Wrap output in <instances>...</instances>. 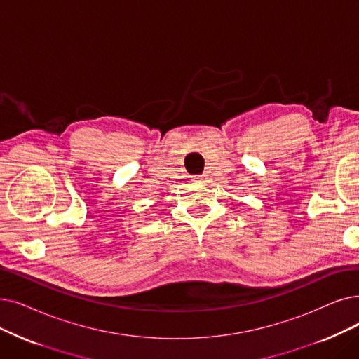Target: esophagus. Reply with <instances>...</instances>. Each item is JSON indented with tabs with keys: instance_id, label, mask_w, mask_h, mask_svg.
<instances>
[{
	"instance_id": "34e87169",
	"label": "esophagus",
	"mask_w": 359,
	"mask_h": 359,
	"mask_svg": "<svg viewBox=\"0 0 359 359\" xmlns=\"http://www.w3.org/2000/svg\"><path fill=\"white\" fill-rule=\"evenodd\" d=\"M205 180H207L205 176H195L194 177V182H196V183H204Z\"/></svg>"
}]
</instances>
